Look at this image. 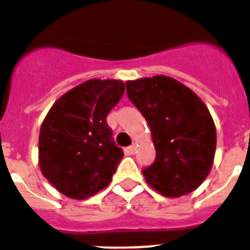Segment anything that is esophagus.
I'll use <instances>...</instances> for the list:
<instances>
[{
	"instance_id": "obj_1",
	"label": "esophagus",
	"mask_w": 250,
	"mask_h": 250,
	"mask_svg": "<svg viewBox=\"0 0 250 250\" xmlns=\"http://www.w3.org/2000/svg\"><path fill=\"white\" fill-rule=\"evenodd\" d=\"M125 152L128 155H133L136 152V145H131V146H128V147L125 148Z\"/></svg>"
}]
</instances>
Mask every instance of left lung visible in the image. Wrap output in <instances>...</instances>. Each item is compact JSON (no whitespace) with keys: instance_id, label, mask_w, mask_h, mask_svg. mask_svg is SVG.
Returning a JSON list of instances; mask_svg holds the SVG:
<instances>
[{"instance_id":"left-lung-1","label":"left lung","mask_w":250,"mask_h":250,"mask_svg":"<svg viewBox=\"0 0 250 250\" xmlns=\"http://www.w3.org/2000/svg\"><path fill=\"white\" fill-rule=\"evenodd\" d=\"M127 96L147 121L156 150L145 179L165 197H180L201 186L212 167L216 128L202 100L167 76L125 83Z\"/></svg>"}]
</instances>
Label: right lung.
Instances as JSON below:
<instances>
[{"label": "right lung", "instance_id": "right-lung-1", "mask_svg": "<svg viewBox=\"0 0 250 250\" xmlns=\"http://www.w3.org/2000/svg\"><path fill=\"white\" fill-rule=\"evenodd\" d=\"M125 94L118 80L93 79L62 95L39 135L43 175L62 194L83 200L105 188L123 157L106 115Z\"/></svg>", "mask_w": 250, "mask_h": 250}]
</instances>
